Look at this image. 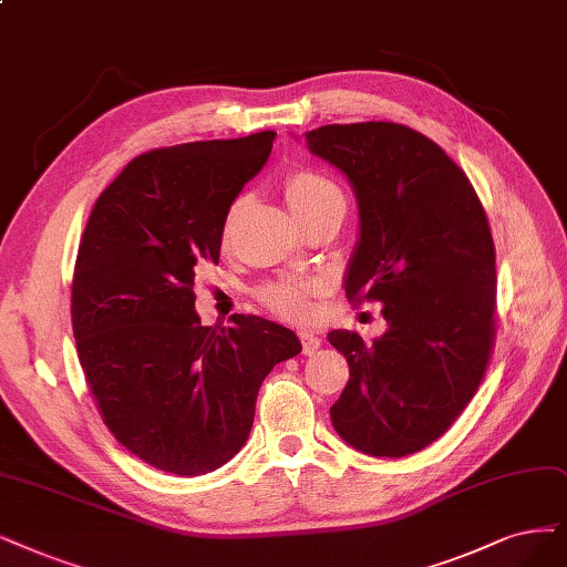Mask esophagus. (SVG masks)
Returning a JSON list of instances; mask_svg holds the SVG:
<instances>
[{"mask_svg":"<svg viewBox=\"0 0 567 567\" xmlns=\"http://www.w3.org/2000/svg\"><path fill=\"white\" fill-rule=\"evenodd\" d=\"M299 339H301V348H303V354H312V352H318V348L322 346V341L316 337V333L312 331H301L299 333Z\"/></svg>","mask_w":567,"mask_h":567,"instance_id":"esophagus-1","label":"esophagus"}]
</instances>
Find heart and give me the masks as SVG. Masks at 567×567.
Segmentation results:
<instances>
[{
    "instance_id": "1",
    "label": "heart",
    "mask_w": 567,
    "mask_h": 567,
    "mask_svg": "<svg viewBox=\"0 0 567 567\" xmlns=\"http://www.w3.org/2000/svg\"><path fill=\"white\" fill-rule=\"evenodd\" d=\"M285 198L291 207V213L297 217H303L312 209L327 205L329 200L343 198L339 184L329 179L327 175L312 171V167H299V171L289 173L285 179ZM236 207L230 209L228 219L234 217ZM316 291L312 282H291V280H278L264 285L257 297L259 301L276 312V316L291 320V322H303L310 316V295Z\"/></svg>"
}]
</instances>
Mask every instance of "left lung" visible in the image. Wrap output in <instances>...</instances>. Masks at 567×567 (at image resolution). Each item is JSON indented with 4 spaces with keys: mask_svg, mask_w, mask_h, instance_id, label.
<instances>
[{
    "mask_svg": "<svg viewBox=\"0 0 567 567\" xmlns=\"http://www.w3.org/2000/svg\"><path fill=\"white\" fill-rule=\"evenodd\" d=\"M360 203L346 278L352 303L381 301L390 329L364 341L337 329L350 379L331 423L379 457L423 451L449 432L484 381L495 343V245L486 209L449 154L409 125L331 123L306 135Z\"/></svg>",
    "mask_w": 567,
    "mask_h": 567,
    "instance_id": "8db88e82",
    "label": "left lung"
}]
</instances>
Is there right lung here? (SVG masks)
<instances>
[{"instance_id": "1", "label": "right lung", "mask_w": 567, "mask_h": 567, "mask_svg": "<svg viewBox=\"0 0 567 567\" xmlns=\"http://www.w3.org/2000/svg\"><path fill=\"white\" fill-rule=\"evenodd\" d=\"M276 133L186 142L123 167L93 205L72 278L79 362L104 425L161 472L198 476L247 442L270 369L295 331L259 316L200 327L194 282L219 264L230 203Z\"/></svg>"}]
</instances>
